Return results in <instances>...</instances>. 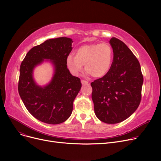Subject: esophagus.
Listing matches in <instances>:
<instances>
[{
	"label": "esophagus",
	"instance_id": "obj_1",
	"mask_svg": "<svg viewBox=\"0 0 161 161\" xmlns=\"http://www.w3.org/2000/svg\"><path fill=\"white\" fill-rule=\"evenodd\" d=\"M81 82L82 85H89V83L88 81H86V80H81Z\"/></svg>",
	"mask_w": 161,
	"mask_h": 161
}]
</instances>
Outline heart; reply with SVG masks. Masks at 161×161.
I'll list each match as a JSON object with an SVG mask.
<instances>
[{
  "instance_id": "b5f03b06",
  "label": "heart",
  "mask_w": 161,
  "mask_h": 161,
  "mask_svg": "<svg viewBox=\"0 0 161 161\" xmlns=\"http://www.w3.org/2000/svg\"><path fill=\"white\" fill-rule=\"evenodd\" d=\"M113 58V50L108 43L89 44L80 46L75 52V57L69 55L66 64L70 72L78 75L83 65L88 75L95 78H103L110 69Z\"/></svg>"
}]
</instances>
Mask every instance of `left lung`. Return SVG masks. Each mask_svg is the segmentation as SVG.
Listing matches in <instances>:
<instances>
[{
    "label": "left lung",
    "instance_id": "obj_1",
    "mask_svg": "<svg viewBox=\"0 0 161 161\" xmlns=\"http://www.w3.org/2000/svg\"><path fill=\"white\" fill-rule=\"evenodd\" d=\"M114 52L108 74L91 83L92 100L98 119L108 124L120 123L136 110L143 81L140 63L121 40H109Z\"/></svg>",
    "mask_w": 161,
    "mask_h": 161
}]
</instances>
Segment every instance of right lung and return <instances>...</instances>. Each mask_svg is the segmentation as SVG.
Segmentation results:
<instances>
[{
  "mask_svg": "<svg viewBox=\"0 0 161 161\" xmlns=\"http://www.w3.org/2000/svg\"><path fill=\"white\" fill-rule=\"evenodd\" d=\"M72 40L66 37L49 39L27 53L19 70L18 91L29 112L38 120L57 125L69 119L73 102L80 91V79L73 76L66 65L72 49ZM45 59L54 66L53 80L44 87L33 78V70Z\"/></svg>",
  "mask_w": 161,
  "mask_h": 161,
  "instance_id": "add662e5",
  "label": "right lung"
}]
</instances>
